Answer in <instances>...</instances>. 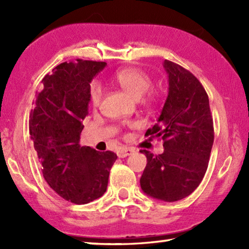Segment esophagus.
Wrapping results in <instances>:
<instances>
[{"mask_svg":"<svg viewBox=\"0 0 249 249\" xmlns=\"http://www.w3.org/2000/svg\"><path fill=\"white\" fill-rule=\"evenodd\" d=\"M133 153H134V150L130 148H121L119 151H117V156H119L120 158H125V157H127V156L132 155Z\"/></svg>","mask_w":249,"mask_h":249,"instance_id":"1","label":"esophagus"}]
</instances>
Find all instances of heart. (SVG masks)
I'll use <instances>...</instances> for the list:
<instances>
[{"label": "heart", "mask_w": 249, "mask_h": 249, "mask_svg": "<svg viewBox=\"0 0 249 249\" xmlns=\"http://www.w3.org/2000/svg\"><path fill=\"white\" fill-rule=\"evenodd\" d=\"M113 79L122 90L136 100L141 99L146 93L151 84L149 75L142 70L134 68V67L119 70ZM101 98H102V89L99 83L93 82L90 86L89 90L90 103L93 107H98Z\"/></svg>", "instance_id": "heart-1"}]
</instances>
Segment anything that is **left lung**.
I'll list each match as a JSON object with an SVG mask.
<instances>
[{"label":"left lung","instance_id":"1","mask_svg":"<svg viewBox=\"0 0 249 249\" xmlns=\"http://www.w3.org/2000/svg\"><path fill=\"white\" fill-rule=\"evenodd\" d=\"M168 96L161 113L146 136L161 137L162 154L141 150L147 165L141 178L142 190L156 200L184 199L199 187L208 169L214 142L209 96L190 71L165 60Z\"/></svg>","mask_w":249,"mask_h":249}]
</instances>
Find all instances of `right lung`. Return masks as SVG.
I'll use <instances>...</instances> for the list:
<instances>
[{
  "label": "right lung",
  "mask_w": 249,
  "mask_h": 249,
  "mask_svg": "<svg viewBox=\"0 0 249 249\" xmlns=\"http://www.w3.org/2000/svg\"><path fill=\"white\" fill-rule=\"evenodd\" d=\"M105 66L81 59L62 62L45 75L44 87L33 101L29 134L41 172L54 192L75 204L104 195L117 158L112 151L100 153L79 144L89 113L90 83Z\"/></svg>",
  "instance_id": "1"
}]
</instances>
